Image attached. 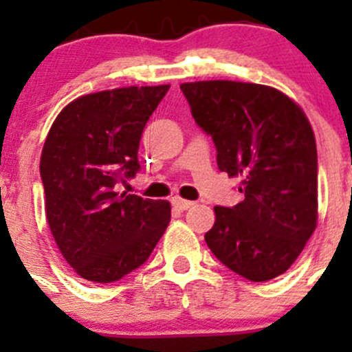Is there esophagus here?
<instances>
[{"label":"esophagus","mask_w":352,"mask_h":352,"mask_svg":"<svg viewBox=\"0 0 352 352\" xmlns=\"http://www.w3.org/2000/svg\"><path fill=\"white\" fill-rule=\"evenodd\" d=\"M172 206L175 209H179V211H186V209L192 208L194 202L190 201H186V199H180V197H173L172 199Z\"/></svg>","instance_id":"esophagus-1"}]
</instances>
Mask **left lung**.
Here are the masks:
<instances>
[{"label":"left lung","instance_id":"8db88e82","mask_svg":"<svg viewBox=\"0 0 352 352\" xmlns=\"http://www.w3.org/2000/svg\"><path fill=\"white\" fill-rule=\"evenodd\" d=\"M221 172L243 201L216 206L204 235L221 264L254 283L291 267L317 226V144L303 110L272 87L214 80L180 85Z\"/></svg>","mask_w":352,"mask_h":352}]
</instances>
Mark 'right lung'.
<instances>
[{"mask_svg":"<svg viewBox=\"0 0 352 352\" xmlns=\"http://www.w3.org/2000/svg\"><path fill=\"white\" fill-rule=\"evenodd\" d=\"M170 85L83 95L56 117L41 156L45 216L78 276L113 283L148 261L170 223V202L119 194L140 172L141 134Z\"/></svg>","mask_w":352,"mask_h":352,"instance_id":"1","label":"right lung"}]
</instances>
